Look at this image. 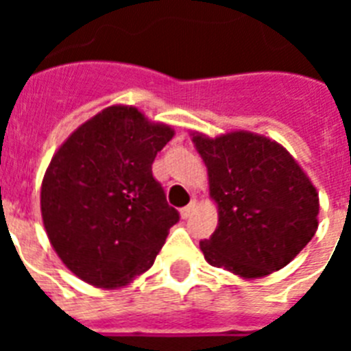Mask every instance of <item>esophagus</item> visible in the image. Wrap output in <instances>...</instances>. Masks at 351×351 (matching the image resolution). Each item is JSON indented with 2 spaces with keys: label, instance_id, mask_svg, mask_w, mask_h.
Listing matches in <instances>:
<instances>
[{
  "label": "esophagus",
  "instance_id": "obj_1",
  "mask_svg": "<svg viewBox=\"0 0 351 351\" xmlns=\"http://www.w3.org/2000/svg\"><path fill=\"white\" fill-rule=\"evenodd\" d=\"M195 209H197V200H191V202L188 204V206L182 207V209H181V218L182 219H188L191 216V214H193Z\"/></svg>",
  "mask_w": 351,
  "mask_h": 351
}]
</instances>
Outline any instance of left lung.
I'll return each mask as SVG.
<instances>
[{
    "mask_svg": "<svg viewBox=\"0 0 351 351\" xmlns=\"http://www.w3.org/2000/svg\"><path fill=\"white\" fill-rule=\"evenodd\" d=\"M218 206V226L200 250L213 267L253 280L280 271L318 228V191L295 158L258 133L210 138L191 133Z\"/></svg>",
    "mask_w": 351,
    "mask_h": 351,
    "instance_id": "1",
    "label": "left lung"
}]
</instances>
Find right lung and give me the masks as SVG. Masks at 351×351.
<instances>
[{"label": "right lung", "instance_id": "add662e5", "mask_svg": "<svg viewBox=\"0 0 351 351\" xmlns=\"http://www.w3.org/2000/svg\"><path fill=\"white\" fill-rule=\"evenodd\" d=\"M173 130L135 107L112 105L61 144L42 181L40 207L52 247L77 278L121 288L154 263L179 213L153 178Z\"/></svg>", "mask_w": 351, "mask_h": 351}]
</instances>
